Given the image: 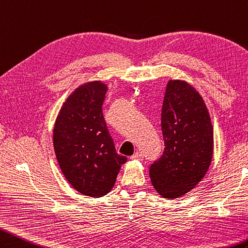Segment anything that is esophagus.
Masks as SVG:
<instances>
[{
	"label": "esophagus",
	"instance_id": "esophagus-1",
	"mask_svg": "<svg viewBox=\"0 0 248 248\" xmlns=\"http://www.w3.org/2000/svg\"><path fill=\"white\" fill-rule=\"evenodd\" d=\"M143 158H144V155L141 152H137L131 156V159H136V160H143Z\"/></svg>",
	"mask_w": 248,
	"mask_h": 248
}]
</instances>
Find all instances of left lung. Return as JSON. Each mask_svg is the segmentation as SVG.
I'll return each instance as SVG.
<instances>
[{
  "label": "left lung",
  "instance_id": "left-lung-1",
  "mask_svg": "<svg viewBox=\"0 0 248 248\" xmlns=\"http://www.w3.org/2000/svg\"><path fill=\"white\" fill-rule=\"evenodd\" d=\"M164 150L151 164L154 188L176 199L200 183L210 166L213 129L207 107L193 87L170 80L161 109Z\"/></svg>",
  "mask_w": 248,
  "mask_h": 248
}]
</instances>
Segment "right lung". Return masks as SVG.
Wrapping results in <instances>:
<instances>
[{"label": "right lung", "mask_w": 248, "mask_h": 248, "mask_svg": "<svg viewBox=\"0 0 248 248\" xmlns=\"http://www.w3.org/2000/svg\"><path fill=\"white\" fill-rule=\"evenodd\" d=\"M107 86L78 88L63 104L54 128V150L64 177L79 193L100 197L112 189L125 156L115 152L103 114Z\"/></svg>", "instance_id": "obj_1"}]
</instances>
